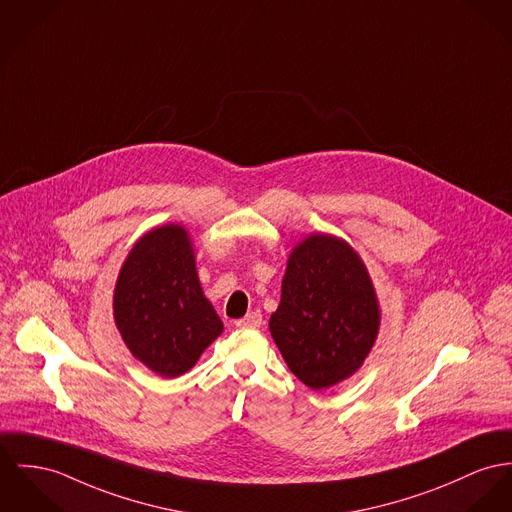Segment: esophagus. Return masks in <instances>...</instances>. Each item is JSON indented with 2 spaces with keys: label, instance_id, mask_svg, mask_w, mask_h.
Returning <instances> with one entry per match:
<instances>
[{
  "label": "esophagus",
  "instance_id": "esophagus-1",
  "mask_svg": "<svg viewBox=\"0 0 512 512\" xmlns=\"http://www.w3.org/2000/svg\"><path fill=\"white\" fill-rule=\"evenodd\" d=\"M261 323H263V315H261L259 310H253V312H249L245 317H241V319L236 321L237 327H241V329H245V327H261Z\"/></svg>",
  "mask_w": 512,
  "mask_h": 512
}]
</instances>
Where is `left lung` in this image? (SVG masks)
I'll use <instances>...</instances> for the list:
<instances>
[{"label":"left lung","mask_w":512,"mask_h":512,"mask_svg":"<svg viewBox=\"0 0 512 512\" xmlns=\"http://www.w3.org/2000/svg\"><path fill=\"white\" fill-rule=\"evenodd\" d=\"M380 321L376 288L349 241L310 234L294 245L269 329L300 382L317 392L351 378L372 351Z\"/></svg>","instance_id":"obj_1"}]
</instances>
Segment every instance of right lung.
Listing matches in <instances>:
<instances>
[{
  "label": "right lung",
  "mask_w": 512,
  "mask_h": 512,
  "mask_svg": "<svg viewBox=\"0 0 512 512\" xmlns=\"http://www.w3.org/2000/svg\"><path fill=\"white\" fill-rule=\"evenodd\" d=\"M113 315L128 351L161 378L189 372L222 335L187 228L158 226L132 245L118 271Z\"/></svg>",
  "instance_id": "right-lung-1"
}]
</instances>
